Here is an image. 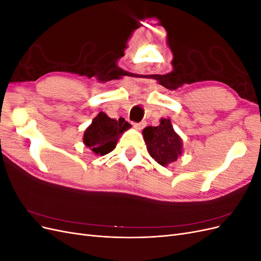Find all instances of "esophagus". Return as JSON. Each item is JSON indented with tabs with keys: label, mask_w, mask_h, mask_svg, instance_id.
<instances>
[{
	"label": "esophagus",
	"mask_w": 261,
	"mask_h": 261,
	"mask_svg": "<svg viewBox=\"0 0 261 261\" xmlns=\"http://www.w3.org/2000/svg\"><path fill=\"white\" fill-rule=\"evenodd\" d=\"M133 126H134V128L141 129V128L144 127V123H136V122H134V123H133Z\"/></svg>",
	"instance_id": "obj_1"
}]
</instances>
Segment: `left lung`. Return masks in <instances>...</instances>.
Listing matches in <instances>:
<instances>
[{
	"label": "left lung",
	"mask_w": 261,
	"mask_h": 261,
	"mask_svg": "<svg viewBox=\"0 0 261 261\" xmlns=\"http://www.w3.org/2000/svg\"><path fill=\"white\" fill-rule=\"evenodd\" d=\"M143 134L148 151L158 163L167 165L177 160L181 153V140L170 120L162 118L160 125L148 126Z\"/></svg>",
	"instance_id": "obj_1"
}]
</instances>
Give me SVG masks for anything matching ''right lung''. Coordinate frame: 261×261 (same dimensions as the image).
I'll list each match as a JSON object with an SVG mask.
<instances>
[{
  "label": "right lung",
  "instance_id": "1",
  "mask_svg": "<svg viewBox=\"0 0 261 261\" xmlns=\"http://www.w3.org/2000/svg\"><path fill=\"white\" fill-rule=\"evenodd\" d=\"M128 127L127 122H117L106 113L100 112L85 130L84 143L94 153L105 155L115 148L118 137Z\"/></svg>",
  "mask_w": 261,
  "mask_h": 261
}]
</instances>
